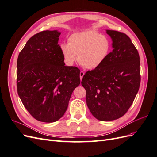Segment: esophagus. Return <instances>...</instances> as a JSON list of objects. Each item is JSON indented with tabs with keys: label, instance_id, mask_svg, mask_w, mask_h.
I'll use <instances>...</instances> for the list:
<instances>
[{
	"label": "esophagus",
	"instance_id": "34e87169",
	"mask_svg": "<svg viewBox=\"0 0 157 157\" xmlns=\"http://www.w3.org/2000/svg\"><path fill=\"white\" fill-rule=\"evenodd\" d=\"M84 74H85V73H84V71H80V80L82 79Z\"/></svg>",
	"mask_w": 157,
	"mask_h": 157
}]
</instances>
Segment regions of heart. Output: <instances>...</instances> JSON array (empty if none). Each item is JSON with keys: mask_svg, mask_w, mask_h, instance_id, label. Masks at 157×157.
<instances>
[{"mask_svg": "<svg viewBox=\"0 0 157 157\" xmlns=\"http://www.w3.org/2000/svg\"><path fill=\"white\" fill-rule=\"evenodd\" d=\"M65 63L72 65L77 56L78 63L83 67L94 69L105 60L111 50L108 38L96 31H85L71 35L67 43L60 45Z\"/></svg>", "mask_w": 157, "mask_h": 157, "instance_id": "1", "label": "heart"}]
</instances>
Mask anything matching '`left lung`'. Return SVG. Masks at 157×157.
Here are the masks:
<instances>
[{"mask_svg":"<svg viewBox=\"0 0 157 157\" xmlns=\"http://www.w3.org/2000/svg\"><path fill=\"white\" fill-rule=\"evenodd\" d=\"M113 51L98 67L84 75L81 84L86 91V104L98 120L118 119L128 111L140 84V56L126 34L106 30Z\"/></svg>","mask_w":157,"mask_h":157,"instance_id":"left-lung-1","label":"left lung"}]
</instances>
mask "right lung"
Returning <instances> with one entry per match:
<instances>
[{
	"label": "right lung",
	"mask_w": 157,
	"mask_h": 157,
	"mask_svg": "<svg viewBox=\"0 0 157 157\" xmlns=\"http://www.w3.org/2000/svg\"><path fill=\"white\" fill-rule=\"evenodd\" d=\"M60 35L58 30H48L33 36L17 61L19 96L28 112L44 122L63 117L80 82L79 69L65 66L58 44Z\"/></svg>",
	"instance_id": "right-lung-1"
}]
</instances>
